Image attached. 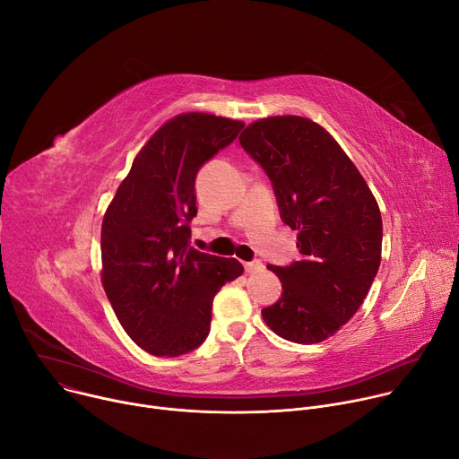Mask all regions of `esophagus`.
<instances>
[{
	"label": "esophagus",
	"mask_w": 459,
	"mask_h": 459,
	"mask_svg": "<svg viewBox=\"0 0 459 459\" xmlns=\"http://www.w3.org/2000/svg\"><path fill=\"white\" fill-rule=\"evenodd\" d=\"M244 268H246L247 273H257V272H263V270H264V264H263L259 259H255V261L246 263Z\"/></svg>",
	"instance_id": "34e87169"
}]
</instances>
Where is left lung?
Wrapping results in <instances>:
<instances>
[{"instance_id": "left-lung-1", "label": "left lung", "mask_w": 459, "mask_h": 459, "mask_svg": "<svg viewBox=\"0 0 459 459\" xmlns=\"http://www.w3.org/2000/svg\"><path fill=\"white\" fill-rule=\"evenodd\" d=\"M238 142L268 175L281 221L297 231L300 253L288 266L268 264L282 293L263 317L282 339L321 342L359 310L377 275V202L341 145L308 118L257 120Z\"/></svg>"}]
</instances>
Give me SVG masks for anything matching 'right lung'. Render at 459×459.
I'll list each match as a JSON object with an SVG mask.
<instances>
[{
    "instance_id": "1",
    "label": "right lung",
    "mask_w": 459,
    "mask_h": 459,
    "mask_svg": "<svg viewBox=\"0 0 459 459\" xmlns=\"http://www.w3.org/2000/svg\"><path fill=\"white\" fill-rule=\"evenodd\" d=\"M244 124L186 113L164 124L136 155L101 222V282L127 335L157 358L206 341L213 297L242 275L237 259L189 246L198 169Z\"/></svg>"
}]
</instances>
